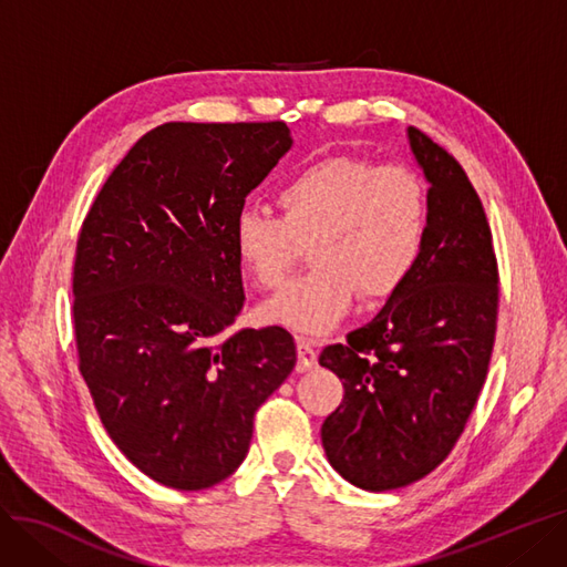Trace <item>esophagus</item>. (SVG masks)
<instances>
[{"label": "esophagus", "mask_w": 567, "mask_h": 567, "mask_svg": "<svg viewBox=\"0 0 567 567\" xmlns=\"http://www.w3.org/2000/svg\"><path fill=\"white\" fill-rule=\"evenodd\" d=\"M297 354H299L297 371H308V369L318 364V350H316V346H312V341H308V339L297 341Z\"/></svg>", "instance_id": "1"}]
</instances>
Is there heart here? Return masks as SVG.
I'll use <instances>...</instances> for the list:
<instances>
[{
    "mask_svg": "<svg viewBox=\"0 0 567 567\" xmlns=\"http://www.w3.org/2000/svg\"><path fill=\"white\" fill-rule=\"evenodd\" d=\"M276 203L280 217L243 209L230 234L243 272L261 289H278L310 249L316 268L261 306L270 324L324 337L360 291L369 301L394 295L421 257L427 198L406 165L327 156L289 175Z\"/></svg>",
    "mask_w": 567,
    "mask_h": 567,
    "instance_id": "obj_1",
    "label": "heart"
}]
</instances>
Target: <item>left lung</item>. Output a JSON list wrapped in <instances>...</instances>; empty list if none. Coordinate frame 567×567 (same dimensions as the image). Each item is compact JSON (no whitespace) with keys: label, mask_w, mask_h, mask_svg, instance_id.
Returning <instances> with one entry per match:
<instances>
[{"label":"left lung","mask_w":567,"mask_h":567,"mask_svg":"<svg viewBox=\"0 0 567 567\" xmlns=\"http://www.w3.org/2000/svg\"><path fill=\"white\" fill-rule=\"evenodd\" d=\"M406 135L430 182L421 257L379 316L320 354L346 390L322 423L327 460L371 493L409 486L444 463L484 388L497 327L484 205L444 146L413 125Z\"/></svg>","instance_id":"8db88e82"}]
</instances>
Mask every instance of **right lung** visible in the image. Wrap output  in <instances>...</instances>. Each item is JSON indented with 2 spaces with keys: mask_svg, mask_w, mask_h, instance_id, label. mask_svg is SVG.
I'll list each match as a JSON object with an SVG mask.
<instances>
[{
  "mask_svg": "<svg viewBox=\"0 0 567 567\" xmlns=\"http://www.w3.org/2000/svg\"><path fill=\"white\" fill-rule=\"evenodd\" d=\"M289 146L282 121L163 123L83 219L79 371L118 451L167 488L203 491L234 474L257 409L297 364L282 327L224 337L245 301L234 221Z\"/></svg>",
  "mask_w": 567,
  "mask_h": 567,
  "instance_id": "right-lung-1",
  "label": "right lung"
}]
</instances>
